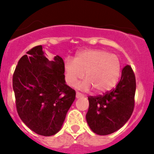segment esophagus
Returning a JSON list of instances; mask_svg holds the SVG:
<instances>
[{
  "mask_svg": "<svg viewBox=\"0 0 154 154\" xmlns=\"http://www.w3.org/2000/svg\"><path fill=\"white\" fill-rule=\"evenodd\" d=\"M76 96V98H77V99H79V98L84 97V95H83V94L80 93V92H76V96Z\"/></svg>",
  "mask_w": 154,
  "mask_h": 154,
  "instance_id": "obj_1",
  "label": "esophagus"
}]
</instances>
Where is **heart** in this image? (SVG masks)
I'll return each instance as SVG.
<instances>
[{"mask_svg": "<svg viewBox=\"0 0 154 154\" xmlns=\"http://www.w3.org/2000/svg\"><path fill=\"white\" fill-rule=\"evenodd\" d=\"M66 82L75 86L85 77L79 89L89 90L92 87L97 93L108 92L116 85L121 74L119 58L103 50H85L76 55L74 61L66 60L64 66Z\"/></svg>", "mask_w": 154, "mask_h": 154, "instance_id": "1", "label": "heart"}]
</instances>
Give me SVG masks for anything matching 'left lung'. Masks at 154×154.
I'll return each mask as SVG.
<instances>
[{"label":"left lung","instance_id":"1","mask_svg":"<svg viewBox=\"0 0 154 154\" xmlns=\"http://www.w3.org/2000/svg\"><path fill=\"white\" fill-rule=\"evenodd\" d=\"M136 78L131 66L126 65L116 86L109 92L89 96L86 121L98 135H109L117 131L131 116L135 104Z\"/></svg>","mask_w":154,"mask_h":154}]
</instances>
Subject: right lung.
<instances>
[{"instance_id": "1", "label": "right lung", "mask_w": 154, "mask_h": 154, "mask_svg": "<svg viewBox=\"0 0 154 154\" xmlns=\"http://www.w3.org/2000/svg\"><path fill=\"white\" fill-rule=\"evenodd\" d=\"M64 66L60 56L49 61L38 45L27 51L15 68L12 82L17 112L37 134L58 133L75 99V91L65 84Z\"/></svg>"}]
</instances>
